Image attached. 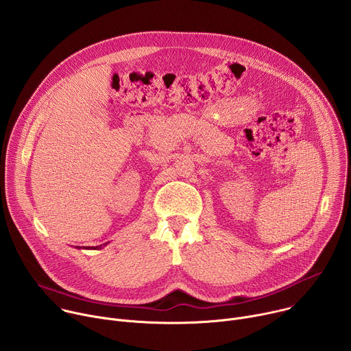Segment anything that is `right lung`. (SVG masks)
<instances>
[{
	"instance_id": "right-lung-1",
	"label": "right lung",
	"mask_w": 351,
	"mask_h": 351,
	"mask_svg": "<svg viewBox=\"0 0 351 351\" xmlns=\"http://www.w3.org/2000/svg\"><path fill=\"white\" fill-rule=\"evenodd\" d=\"M106 244H107V243H106ZM76 247H77V248H82L80 245H76ZM83 248H86V250H87V248H94V250H95V248H101V245H95V247H83Z\"/></svg>"
}]
</instances>
